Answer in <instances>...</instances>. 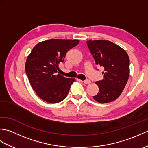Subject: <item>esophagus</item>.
I'll return each instance as SVG.
<instances>
[{"label":"esophagus","mask_w":148,"mask_h":148,"mask_svg":"<svg viewBox=\"0 0 148 148\" xmlns=\"http://www.w3.org/2000/svg\"><path fill=\"white\" fill-rule=\"evenodd\" d=\"M83 83L84 84H90V81L89 79H86V80L83 81Z\"/></svg>","instance_id":"obj_1"}]
</instances>
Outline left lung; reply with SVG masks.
Segmentation results:
<instances>
[{"label": "left lung", "mask_w": 148, "mask_h": 148, "mask_svg": "<svg viewBox=\"0 0 148 148\" xmlns=\"http://www.w3.org/2000/svg\"><path fill=\"white\" fill-rule=\"evenodd\" d=\"M95 64L104 69L103 78L96 81L99 93L93 99L99 103L112 102L121 95L130 75V60L127 52L109 40H87Z\"/></svg>", "instance_id": "left-lung-1"}]
</instances>
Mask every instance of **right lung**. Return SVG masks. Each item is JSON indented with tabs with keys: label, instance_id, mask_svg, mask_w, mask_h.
<instances>
[{
	"label": "right lung",
	"instance_id": "add662e5",
	"mask_svg": "<svg viewBox=\"0 0 148 148\" xmlns=\"http://www.w3.org/2000/svg\"><path fill=\"white\" fill-rule=\"evenodd\" d=\"M79 40L54 39L37 44L28 56L25 72L37 95L48 103H58L65 99L75 79L58 74V65L66 53L77 46Z\"/></svg>",
	"mask_w": 148,
	"mask_h": 148
}]
</instances>
